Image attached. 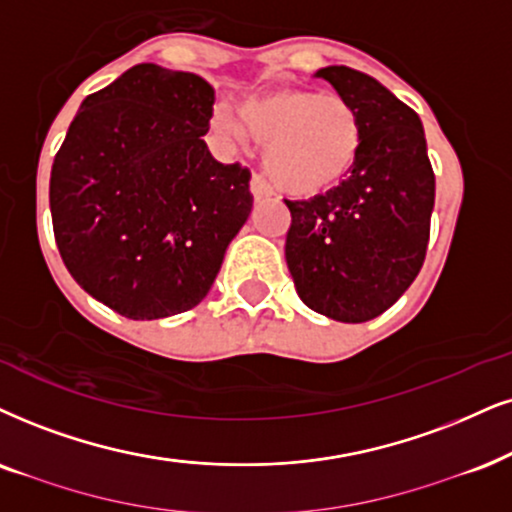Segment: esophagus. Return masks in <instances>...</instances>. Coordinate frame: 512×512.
I'll list each match as a JSON object with an SVG mask.
<instances>
[{
  "label": "esophagus",
  "mask_w": 512,
  "mask_h": 512,
  "mask_svg": "<svg viewBox=\"0 0 512 512\" xmlns=\"http://www.w3.org/2000/svg\"><path fill=\"white\" fill-rule=\"evenodd\" d=\"M250 193L255 196V200H262V198H269L274 191H271V186L260 177V174H252V177H250Z\"/></svg>",
  "instance_id": "1"
}]
</instances>
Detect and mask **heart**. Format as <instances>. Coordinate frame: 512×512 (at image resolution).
I'll use <instances>...</instances> for the list:
<instances>
[{
    "mask_svg": "<svg viewBox=\"0 0 512 512\" xmlns=\"http://www.w3.org/2000/svg\"><path fill=\"white\" fill-rule=\"evenodd\" d=\"M226 139L248 134L264 146L262 163L278 189L316 196L335 189L357 165L364 125L354 103L335 92L271 89L238 103L236 118L217 115Z\"/></svg>",
    "mask_w": 512,
    "mask_h": 512,
    "instance_id": "heart-1",
    "label": "heart"
}]
</instances>
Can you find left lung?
<instances>
[{"instance_id": "left-lung-1", "label": "left lung", "mask_w": 512, "mask_h": 512, "mask_svg": "<svg viewBox=\"0 0 512 512\" xmlns=\"http://www.w3.org/2000/svg\"><path fill=\"white\" fill-rule=\"evenodd\" d=\"M335 92L354 103L364 146L335 189L286 200V262L309 309L361 323L390 309L416 281L435 208L425 132L418 113L371 75L347 66L321 68Z\"/></svg>"}]
</instances>
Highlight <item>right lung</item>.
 Wrapping results in <instances>:
<instances>
[{
	"mask_svg": "<svg viewBox=\"0 0 512 512\" xmlns=\"http://www.w3.org/2000/svg\"><path fill=\"white\" fill-rule=\"evenodd\" d=\"M215 89L139 63L82 101L49 181L61 260L127 319H165L208 295L252 208L250 170L208 151Z\"/></svg>",
	"mask_w": 512,
	"mask_h": 512,
	"instance_id": "1",
	"label": "right lung"
}]
</instances>
